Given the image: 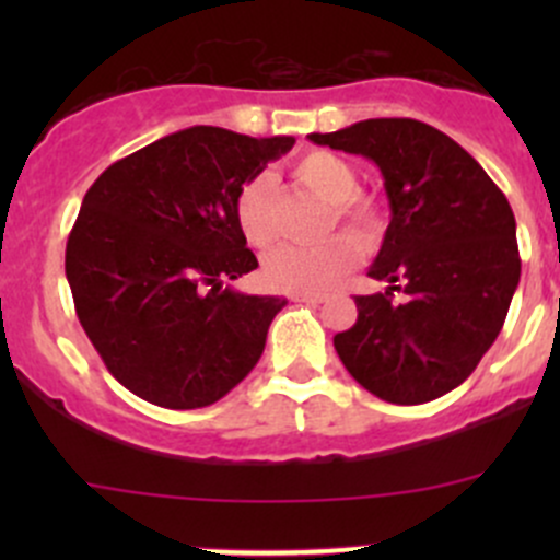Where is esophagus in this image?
I'll return each instance as SVG.
<instances>
[{
    "label": "esophagus",
    "instance_id": "1",
    "mask_svg": "<svg viewBox=\"0 0 560 560\" xmlns=\"http://www.w3.org/2000/svg\"><path fill=\"white\" fill-rule=\"evenodd\" d=\"M292 301H303V303H312V306H316V303L325 301V295H322V292H298V295H292Z\"/></svg>",
    "mask_w": 560,
    "mask_h": 560
}]
</instances>
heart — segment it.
I'll return each mask as SVG.
<instances>
[{"label": "heart", "instance_id": "heart-1", "mask_svg": "<svg viewBox=\"0 0 560 560\" xmlns=\"http://www.w3.org/2000/svg\"><path fill=\"white\" fill-rule=\"evenodd\" d=\"M292 175L314 197L330 206L325 233L341 224L348 235H330L316 246H279L265 257L262 279L273 290L316 292L336 284L358 265L360 246L376 248L385 238L387 213L374 195L358 191V173L330 151H308L292 165ZM235 224L252 248L276 241V186L265 173L252 175L235 195Z\"/></svg>", "mask_w": 560, "mask_h": 560}]
</instances>
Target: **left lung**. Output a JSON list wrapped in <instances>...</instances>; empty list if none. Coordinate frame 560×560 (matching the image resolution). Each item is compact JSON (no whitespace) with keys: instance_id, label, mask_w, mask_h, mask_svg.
<instances>
[{"instance_id":"8db88e82","label":"left lung","mask_w":560,"mask_h":560,"mask_svg":"<svg viewBox=\"0 0 560 560\" xmlns=\"http://www.w3.org/2000/svg\"><path fill=\"white\" fill-rule=\"evenodd\" d=\"M308 140L374 160L393 213L369 270L389 287L354 298L358 322L332 338L341 363L387 404H428L463 385L521 281L504 191L453 138L415 118H369Z\"/></svg>"}]
</instances>
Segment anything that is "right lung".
Returning <instances> with one entry per match:
<instances>
[{
  "label": "right lung",
  "instance_id": "right-lung-1",
  "mask_svg": "<svg viewBox=\"0 0 560 560\" xmlns=\"http://www.w3.org/2000/svg\"><path fill=\"white\" fill-rule=\"evenodd\" d=\"M292 145L189 127L113 162L86 191L67 281L89 341L129 393L200 409L257 365L287 301L224 287L257 268L235 195Z\"/></svg>",
  "mask_w": 560,
  "mask_h": 560
}]
</instances>
